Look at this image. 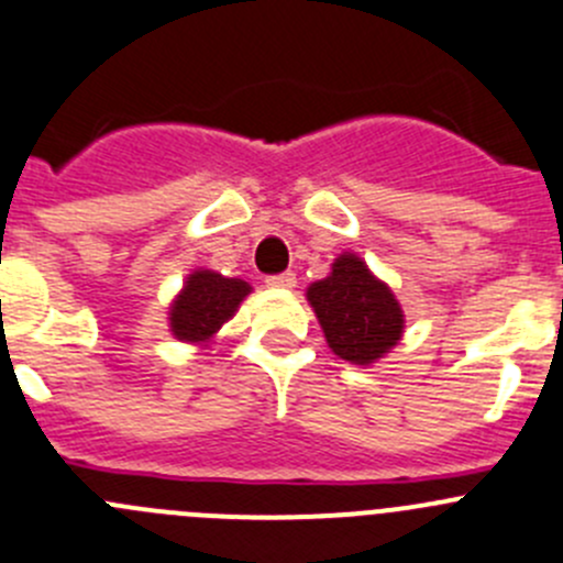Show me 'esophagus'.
<instances>
[{
  "label": "esophagus",
  "instance_id": "esophagus-1",
  "mask_svg": "<svg viewBox=\"0 0 563 563\" xmlns=\"http://www.w3.org/2000/svg\"><path fill=\"white\" fill-rule=\"evenodd\" d=\"M266 286H269V288H283V291H288V288L297 286V275H294V272H283V275H269V277H266Z\"/></svg>",
  "mask_w": 563,
  "mask_h": 563
}]
</instances>
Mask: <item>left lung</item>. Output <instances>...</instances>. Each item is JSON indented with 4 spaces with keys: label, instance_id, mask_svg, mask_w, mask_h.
<instances>
[{
    "label": "left lung",
    "instance_id": "left-lung-1",
    "mask_svg": "<svg viewBox=\"0 0 563 563\" xmlns=\"http://www.w3.org/2000/svg\"><path fill=\"white\" fill-rule=\"evenodd\" d=\"M308 302L332 352L349 363H376L401 341V305L360 255H338L330 275L310 283Z\"/></svg>",
    "mask_w": 563,
    "mask_h": 563
}]
</instances>
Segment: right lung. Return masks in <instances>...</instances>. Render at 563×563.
<instances>
[{"label": "right lung", "mask_w": 563, "mask_h": 563, "mask_svg": "<svg viewBox=\"0 0 563 563\" xmlns=\"http://www.w3.org/2000/svg\"><path fill=\"white\" fill-rule=\"evenodd\" d=\"M250 291V283L239 277L195 269L170 305V332L178 341L209 343Z\"/></svg>", "instance_id": "right-lung-1"}]
</instances>
